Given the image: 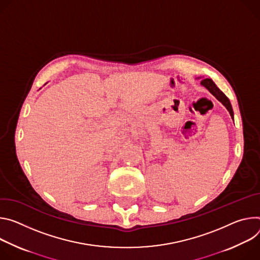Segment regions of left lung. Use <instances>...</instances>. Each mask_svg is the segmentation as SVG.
Wrapping results in <instances>:
<instances>
[{"label": "left lung", "mask_w": 260, "mask_h": 260, "mask_svg": "<svg viewBox=\"0 0 260 260\" xmlns=\"http://www.w3.org/2000/svg\"><path fill=\"white\" fill-rule=\"evenodd\" d=\"M200 78V77H198ZM200 84L205 86V88L218 100L220 101L225 107L226 109L229 111L230 113V117H232V119H234V110H233V107H232V104H230V101L229 99L226 97V95L218 88V86L216 85V83L211 79V78H204L201 79L200 81Z\"/></svg>", "instance_id": "1"}]
</instances>
